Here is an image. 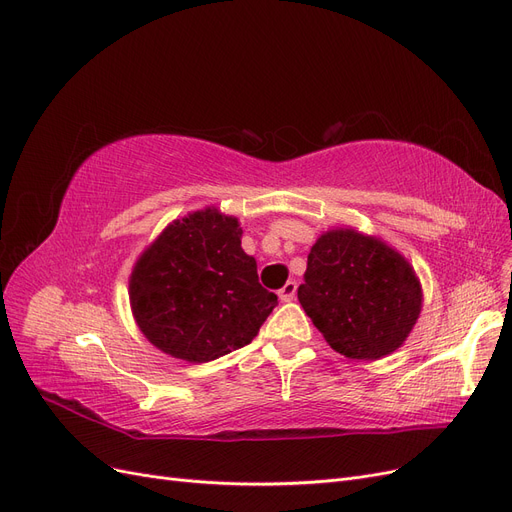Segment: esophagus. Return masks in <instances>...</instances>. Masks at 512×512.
<instances>
[{"instance_id":"esophagus-1","label":"esophagus","mask_w":512,"mask_h":512,"mask_svg":"<svg viewBox=\"0 0 512 512\" xmlns=\"http://www.w3.org/2000/svg\"><path fill=\"white\" fill-rule=\"evenodd\" d=\"M295 293H297V282L295 280H288L278 291V297H280L282 303H291L295 299Z\"/></svg>"}]
</instances>
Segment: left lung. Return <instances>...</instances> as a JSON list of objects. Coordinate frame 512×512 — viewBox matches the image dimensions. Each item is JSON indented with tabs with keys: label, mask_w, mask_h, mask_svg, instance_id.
<instances>
[{
	"label": "left lung",
	"mask_w": 512,
	"mask_h": 512,
	"mask_svg": "<svg viewBox=\"0 0 512 512\" xmlns=\"http://www.w3.org/2000/svg\"><path fill=\"white\" fill-rule=\"evenodd\" d=\"M297 295L326 343L349 360H381L402 347L422 309L410 261L353 228L316 240Z\"/></svg>",
	"instance_id": "8db88e82"
}]
</instances>
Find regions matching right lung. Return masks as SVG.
<instances>
[{
    "label": "right lung",
    "mask_w": 512,
    "mask_h": 512,
    "mask_svg": "<svg viewBox=\"0 0 512 512\" xmlns=\"http://www.w3.org/2000/svg\"><path fill=\"white\" fill-rule=\"evenodd\" d=\"M234 215L188 213L150 242L129 276V305L142 335L177 360L203 364L249 345L278 303L240 247Z\"/></svg>",
    "instance_id": "obj_1"
}]
</instances>
